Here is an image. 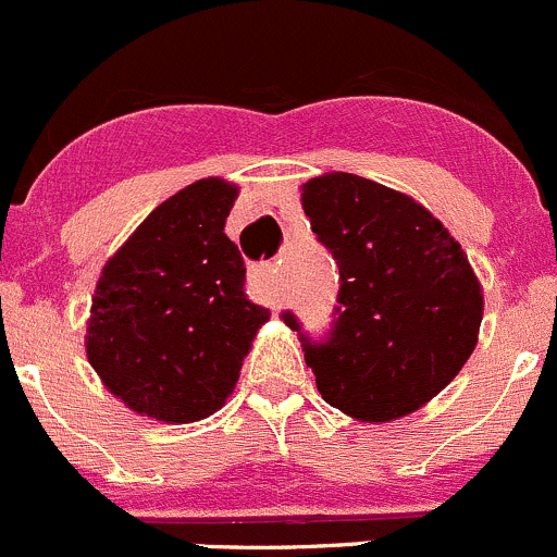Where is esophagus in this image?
Returning <instances> with one entry per match:
<instances>
[{
  "label": "esophagus",
  "mask_w": 557,
  "mask_h": 557,
  "mask_svg": "<svg viewBox=\"0 0 557 557\" xmlns=\"http://www.w3.org/2000/svg\"><path fill=\"white\" fill-rule=\"evenodd\" d=\"M249 286L260 300L278 302V271L273 262H260L249 268Z\"/></svg>",
  "instance_id": "1"
}]
</instances>
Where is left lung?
<instances>
[{"mask_svg":"<svg viewBox=\"0 0 557 557\" xmlns=\"http://www.w3.org/2000/svg\"><path fill=\"white\" fill-rule=\"evenodd\" d=\"M302 209L341 268L335 321L306 362L337 410L394 421L437 397L478 346L483 289L461 244L421 203L357 174L302 185Z\"/></svg>","mask_w":557,"mask_h":557,"instance_id":"1","label":"left lung"}]
</instances>
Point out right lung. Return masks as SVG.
Returning a JSON list of instances; mask_svg holds the SVG:
<instances>
[{
  "instance_id": "add662e5",
  "label": "right lung",
  "mask_w": 557,
  "mask_h": 557,
  "mask_svg": "<svg viewBox=\"0 0 557 557\" xmlns=\"http://www.w3.org/2000/svg\"><path fill=\"white\" fill-rule=\"evenodd\" d=\"M238 187L200 180L171 195L109 257L90 306L88 362L134 412L193 423L220 410L271 311L246 297L225 236Z\"/></svg>"
}]
</instances>
